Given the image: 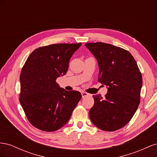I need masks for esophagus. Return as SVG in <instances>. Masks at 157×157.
<instances>
[{"label": "esophagus", "mask_w": 157, "mask_h": 157, "mask_svg": "<svg viewBox=\"0 0 157 157\" xmlns=\"http://www.w3.org/2000/svg\"><path fill=\"white\" fill-rule=\"evenodd\" d=\"M81 94H82V98H86V96H89V94L88 93H86V92H82Z\"/></svg>", "instance_id": "1"}]
</instances>
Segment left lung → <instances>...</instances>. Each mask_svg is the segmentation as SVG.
<instances>
[{"label": "left lung", "instance_id": "left-lung-1", "mask_svg": "<svg viewBox=\"0 0 157 157\" xmlns=\"http://www.w3.org/2000/svg\"><path fill=\"white\" fill-rule=\"evenodd\" d=\"M97 59L98 81L105 85V98L95 95L89 115L99 129L112 132L126 125L140 104L142 77L129 52L103 42L85 44Z\"/></svg>", "mask_w": 157, "mask_h": 157}]
</instances>
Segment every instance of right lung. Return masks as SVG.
Returning a JSON list of instances; mask_svg holds the SVG:
<instances>
[{
	"label": "right lung",
	"mask_w": 157,
	"mask_h": 157,
	"mask_svg": "<svg viewBox=\"0 0 157 157\" xmlns=\"http://www.w3.org/2000/svg\"><path fill=\"white\" fill-rule=\"evenodd\" d=\"M82 43L55 44L33 51L21 69L20 101L27 119L40 130L66 124L81 99L78 91L60 88L57 78L67 72L69 60Z\"/></svg>",
	"instance_id": "add662e5"
}]
</instances>
